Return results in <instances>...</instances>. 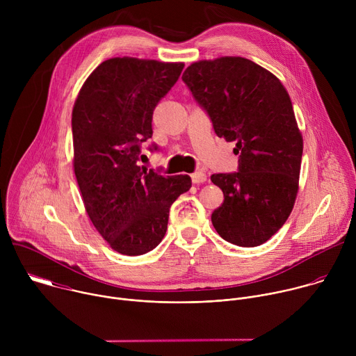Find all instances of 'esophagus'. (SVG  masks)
<instances>
[{"instance_id": "obj_1", "label": "esophagus", "mask_w": 356, "mask_h": 356, "mask_svg": "<svg viewBox=\"0 0 356 356\" xmlns=\"http://www.w3.org/2000/svg\"><path fill=\"white\" fill-rule=\"evenodd\" d=\"M191 180H193V183H195V184L204 183V181H207V175H206L204 172H194V173L191 175Z\"/></svg>"}]
</instances>
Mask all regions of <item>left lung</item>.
I'll list each match as a JSON object with an SVG mask.
<instances>
[{
    "instance_id": "8db88e82",
    "label": "left lung",
    "mask_w": 356,
    "mask_h": 356,
    "mask_svg": "<svg viewBox=\"0 0 356 356\" xmlns=\"http://www.w3.org/2000/svg\"><path fill=\"white\" fill-rule=\"evenodd\" d=\"M181 79L239 154L238 172L211 176L224 193L213 225L227 242L259 246L283 227L298 190L302 136L290 97L275 74L239 56L195 62Z\"/></svg>"
}]
</instances>
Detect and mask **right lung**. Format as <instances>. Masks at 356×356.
Returning a JSON list of instances; mask_svg holds the SVG:
<instances>
[{"label": "right lung", "mask_w": 356, "mask_h": 356, "mask_svg": "<svg viewBox=\"0 0 356 356\" xmlns=\"http://www.w3.org/2000/svg\"><path fill=\"white\" fill-rule=\"evenodd\" d=\"M183 67L108 59L88 76L76 98L72 131L77 184L92 225L122 255L155 249L166 234L170 206L191 187L187 175L162 176L138 165L145 158L140 145L154 134V110Z\"/></svg>", "instance_id": "obj_1"}]
</instances>
